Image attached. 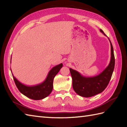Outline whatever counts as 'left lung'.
I'll return each instance as SVG.
<instances>
[{
  "label": "left lung",
  "mask_w": 127,
  "mask_h": 127,
  "mask_svg": "<svg viewBox=\"0 0 127 127\" xmlns=\"http://www.w3.org/2000/svg\"><path fill=\"white\" fill-rule=\"evenodd\" d=\"M100 31L106 36L101 29H100ZM109 40L111 45V59L108 66L100 74L93 77H86L75 70L69 69L72 79V88L79 95L86 98L93 96L101 93L108 85L115 63L113 46Z\"/></svg>",
  "instance_id": "left-lung-1"
}]
</instances>
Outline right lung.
Segmentation results:
<instances>
[{
	"label": "right lung",
	"instance_id": "right-lung-1",
	"mask_svg": "<svg viewBox=\"0 0 127 127\" xmlns=\"http://www.w3.org/2000/svg\"><path fill=\"white\" fill-rule=\"evenodd\" d=\"M62 67H63L62 63L54 66L48 73L47 76L44 82L34 86H27L24 85L19 81L13 76V74L12 75L15 84L21 93L32 99L41 100L47 97L52 91L54 78Z\"/></svg>",
	"mask_w": 127,
	"mask_h": 127
}]
</instances>
